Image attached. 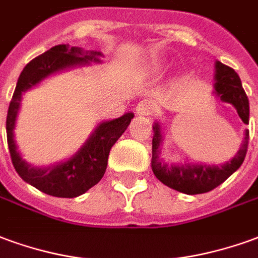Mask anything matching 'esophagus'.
<instances>
[{"mask_svg": "<svg viewBox=\"0 0 258 258\" xmlns=\"http://www.w3.org/2000/svg\"><path fill=\"white\" fill-rule=\"evenodd\" d=\"M155 110H156V104L149 99H144L137 104V113L141 116H151V114H154Z\"/></svg>", "mask_w": 258, "mask_h": 258, "instance_id": "1", "label": "esophagus"}]
</instances>
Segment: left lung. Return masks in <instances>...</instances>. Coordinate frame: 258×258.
Here are the masks:
<instances>
[{"instance_id":"1","label":"left lung","mask_w":258,"mask_h":258,"mask_svg":"<svg viewBox=\"0 0 258 258\" xmlns=\"http://www.w3.org/2000/svg\"><path fill=\"white\" fill-rule=\"evenodd\" d=\"M215 68H217L215 91L221 96V100L232 104L237 110V114L242 118L243 123L248 124V99L243 89L239 75L235 73L233 68L225 66L219 61H217ZM160 142H162L160 125L156 123L154 125V138H152V172L156 176V179L173 190H177L184 194H203L222 184L232 173L240 167L247 154L248 130H246L244 141L239 152L233 159L222 166H207V165L167 166L158 160Z\"/></svg>"}]
</instances>
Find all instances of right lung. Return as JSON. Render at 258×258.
<instances>
[{"label": "right lung", "instance_id": "1", "mask_svg": "<svg viewBox=\"0 0 258 258\" xmlns=\"http://www.w3.org/2000/svg\"><path fill=\"white\" fill-rule=\"evenodd\" d=\"M99 54L100 53L96 51L84 54L81 48L70 47L68 44L54 46L26 64L19 75L14 96L11 99L7 114V140L12 165L15 167L16 173L26 183L48 196L62 198L78 197L88 191L91 187L98 184L106 172L111 147L127 130L134 114L127 113L116 120L100 124L92 134L89 141L70 160L46 169H35L23 162L22 158L16 152L14 141V127L22 92L28 91L29 88L35 86L41 79L55 71L82 64L86 61L96 60V55Z\"/></svg>", "mask_w": 258, "mask_h": 258}]
</instances>
